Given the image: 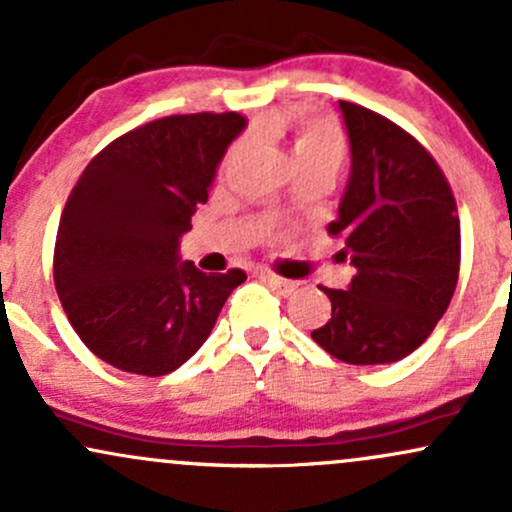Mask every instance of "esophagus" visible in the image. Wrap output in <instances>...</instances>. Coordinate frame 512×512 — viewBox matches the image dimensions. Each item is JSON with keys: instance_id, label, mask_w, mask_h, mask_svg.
Returning a JSON list of instances; mask_svg holds the SVG:
<instances>
[{"instance_id": "34e87169", "label": "esophagus", "mask_w": 512, "mask_h": 512, "mask_svg": "<svg viewBox=\"0 0 512 512\" xmlns=\"http://www.w3.org/2000/svg\"><path fill=\"white\" fill-rule=\"evenodd\" d=\"M262 279L267 281L269 286H272V289L279 293V296H291L293 291H296V281H289V279H281V276H276V274H272V272H262Z\"/></svg>"}]
</instances>
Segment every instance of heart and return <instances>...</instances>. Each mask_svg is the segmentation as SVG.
Instances as JSON below:
<instances>
[{"mask_svg": "<svg viewBox=\"0 0 512 512\" xmlns=\"http://www.w3.org/2000/svg\"><path fill=\"white\" fill-rule=\"evenodd\" d=\"M346 154V139L342 129L332 120H305L293 129L291 137V158L298 173L301 170H330L337 173Z\"/></svg>", "mask_w": 512, "mask_h": 512, "instance_id": "obj_1", "label": "heart"}]
</instances>
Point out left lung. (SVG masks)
<instances>
[{"instance_id":"obj_1","label":"left lung","mask_w":512,"mask_h":512,"mask_svg":"<svg viewBox=\"0 0 512 512\" xmlns=\"http://www.w3.org/2000/svg\"><path fill=\"white\" fill-rule=\"evenodd\" d=\"M351 173L327 231L354 264L349 289H320L332 317L310 337L351 366L395 363L426 342L460 276V216L433 156L387 117L339 101Z\"/></svg>"}]
</instances>
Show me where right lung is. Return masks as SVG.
I'll return each mask as SVG.
<instances>
[{"label": "right lung", "instance_id": "add662e5", "mask_svg": "<svg viewBox=\"0 0 512 512\" xmlns=\"http://www.w3.org/2000/svg\"><path fill=\"white\" fill-rule=\"evenodd\" d=\"M245 125L238 113L161 117L110 142L76 180L57 228L55 289L81 342L110 366L173 373L248 279L180 260V236Z\"/></svg>", "mask_w": 512, "mask_h": 512}]
</instances>
